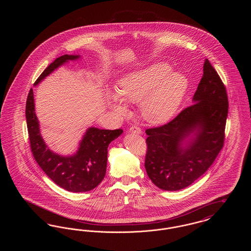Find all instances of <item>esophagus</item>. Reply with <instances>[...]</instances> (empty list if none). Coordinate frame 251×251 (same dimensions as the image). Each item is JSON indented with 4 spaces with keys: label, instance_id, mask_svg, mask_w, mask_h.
Segmentation results:
<instances>
[{
    "label": "esophagus",
    "instance_id": "34e87169",
    "mask_svg": "<svg viewBox=\"0 0 251 251\" xmlns=\"http://www.w3.org/2000/svg\"><path fill=\"white\" fill-rule=\"evenodd\" d=\"M130 131L132 132V133H137V134L142 133L141 128L138 127V126H131V128H130Z\"/></svg>",
    "mask_w": 251,
    "mask_h": 251
}]
</instances>
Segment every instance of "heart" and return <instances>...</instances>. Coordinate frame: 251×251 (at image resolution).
Returning <instances> with one entry per match:
<instances>
[{"mask_svg":"<svg viewBox=\"0 0 251 251\" xmlns=\"http://www.w3.org/2000/svg\"><path fill=\"white\" fill-rule=\"evenodd\" d=\"M170 72L168 64L157 63L125 75L118 84L119 96H110L112 106L125 114L124 101L140 103L145 120L154 124L167 122L179 108L188 84L184 75Z\"/></svg>","mask_w":251,"mask_h":251,"instance_id":"heart-1","label":"heart"}]
</instances>
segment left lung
<instances>
[{"instance_id": "obj_1", "label": "left lung", "mask_w": 251, "mask_h": 251, "mask_svg": "<svg viewBox=\"0 0 251 251\" xmlns=\"http://www.w3.org/2000/svg\"><path fill=\"white\" fill-rule=\"evenodd\" d=\"M193 100L192 105L167 124L146 130L145 167L161 189L176 191L190 185L212 166L224 146L227 90L208 59ZM195 129L196 139L182 148V140Z\"/></svg>"}]
</instances>
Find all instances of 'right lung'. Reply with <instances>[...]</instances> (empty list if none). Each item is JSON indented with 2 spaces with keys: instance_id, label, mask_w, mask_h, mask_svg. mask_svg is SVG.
I'll return each instance as SVG.
<instances>
[{
  "instance_id": "1",
  "label": "right lung",
  "mask_w": 251,
  "mask_h": 251,
  "mask_svg": "<svg viewBox=\"0 0 251 251\" xmlns=\"http://www.w3.org/2000/svg\"><path fill=\"white\" fill-rule=\"evenodd\" d=\"M76 58L78 55L68 54L56 58L40 74L35 84L66 61ZM25 116L32 153L50 179L71 192L90 191L100 183L106 173L108 145L123 132L121 129L112 131L90 128L85 132L78 152L74 156L63 157L50 151L40 135L32 88L27 97Z\"/></svg>"
}]
</instances>
